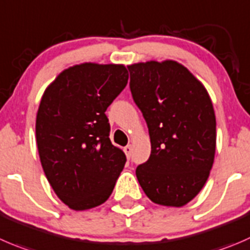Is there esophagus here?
Segmentation results:
<instances>
[{
    "mask_svg": "<svg viewBox=\"0 0 250 250\" xmlns=\"http://www.w3.org/2000/svg\"><path fill=\"white\" fill-rule=\"evenodd\" d=\"M123 150H125V154L127 155V157L129 159L130 154H132V145H127V146H125Z\"/></svg>",
    "mask_w": 250,
    "mask_h": 250,
    "instance_id": "1",
    "label": "esophagus"
}]
</instances>
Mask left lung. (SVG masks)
Returning <instances> with one entry per match:
<instances>
[{
  "label": "left lung",
  "mask_w": 250,
  "mask_h": 250,
  "mask_svg": "<svg viewBox=\"0 0 250 250\" xmlns=\"http://www.w3.org/2000/svg\"><path fill=\"white\" fill-rule=\"evenodd\" d=\"M130 91L149 128L151 154L135 169L152 203L181 208L209 178L216 149V118L209 93L176 61L128 66Z\"/></svg>",
  "instance_id": "8db88e82"
}]
</instances>
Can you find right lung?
<instances>
[{
	"instance_id": "obj_1",
	"label": "right lung",
	"mask_w": 250,
	"mask_h": 250,
	"mask_svg": "<svg viewBox=\"0 0 250 250\" xmlns=\"http://www.w3.org/2000/svg\"><path fill=\"white\" fill-rule=\"evenodd\" d=\"M128 83L123 64H76L46 88L36 115V144L48 183L76 211L110 198L125 155L111 143L108 106Z\"/></svg>"
}]
</instances>
